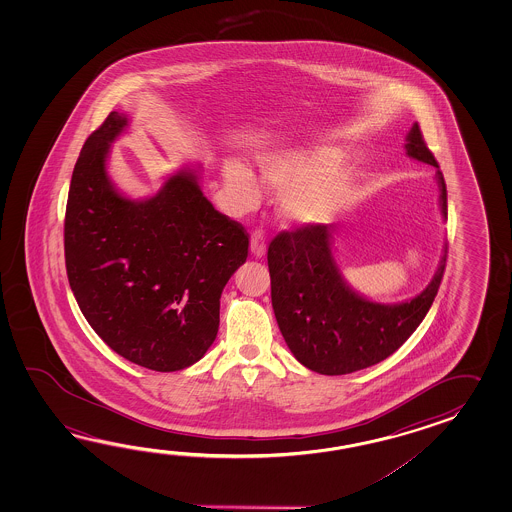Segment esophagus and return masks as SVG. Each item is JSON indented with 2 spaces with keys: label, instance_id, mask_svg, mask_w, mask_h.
Returning <instances> with one entry per match:
<instances>
[{
  "label": "esophagus",
  "instance_id": "esophagus-1",
  "mask_svg": "<svg viewBox=\"0 0 512 512\" xmlns=\"http://www.w3.org/2000/svg\"><path fill=\"white\" fill-rule=\"evenodd\" d=\"M251 252L256 258H263L267 252V241L261 230H254L251 236Z\"/></svg>",
  "mask_w": 512,
  "mask_h": 512
}]
</instances>
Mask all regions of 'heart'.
Masks as SVG:
<instances>
[{"instance_id": "1", "label": "heart", "mask_w": 512, "mask_h": 512, "mask_svg": "<svg viewBox=\"0 0 512 512\" xmlns=\"http://www.w3.org/2000/svg\"><path fill=\"white\" fill-rule=\"evenodd\" d=\"M340 153L331 150H285L260 161L263 185L282 192L280 214L296 225H313L337 216L355 196L357 174L337 168ZM223 183L230 207L247 212L260 203L261 188L247 166L225 164Z\"/></svg>"}]
</instances>
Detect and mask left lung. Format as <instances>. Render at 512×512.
Here are the masks:
<instances>
[{
    "instance_id": "left-lung-1",
    "label": "left lung",
    "mask_w": 512,
    "mask_h": 512,
    "mask_svg": "<svg viewBox=\"0 0 512 512\" xmlns=\"http://www.w3.org/2000/svg\"><path fill=\"white\" fill-rule=\"evenodd\" d=\"M408 157L439 168L419 124L406 137ZM441 214L446 185L437 172ZM333 225L282 230L269 245L272 309L296 360L322 375H346L370 368L403 346L423 322L443 280L445 254L425 291L403 304H377L344 282L331 252Z\"/></svg>"
}]
</instances>
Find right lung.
<instances>
[{
    "label": "right lung",
    "mask_w": 512,
    "mask_h": 512,
    "mask_svg": "<svg viewBox=\"0 0 512 512\" xmlns=\"http://www.w3.org/2000/svg\"><path fill=\"white\" fill-rule=\"evenodd\" d=\"M128 126L111 111L80 152L67 196V278L82 315L120 357L153 371L185 370L216 340L219 298L245 263L249 234L223 216L196 170L131 201L109 181V144Z\"/></svg>",
    "instance_id": "add662e5"
}]
</instances>
